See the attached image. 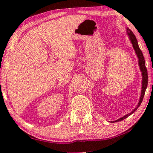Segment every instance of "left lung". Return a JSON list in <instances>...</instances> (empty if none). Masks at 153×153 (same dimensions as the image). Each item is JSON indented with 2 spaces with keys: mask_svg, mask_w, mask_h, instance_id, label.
<instances>
[{
  "mask_svg": "<svg viewBox=\"0 0 153 153\" xmlns=\"http://www.w3.org/2000/svg\"><path fill=\"white\" fill-rule=\"evenodd\" d=\"M127 32H128V34L129 36V39H130L131 42V44H132L134 50H135V51H136L137 56L138 57L139 66H140V70L142 71V92H141V96H140V98L138 105V106H137L135 109L131 111V113L127 114L126 115L123 116V117H122L120 119H119V120L113 121V122H117V121H120L125 120V119H126L127 117H129V115H131V114L135 112V111L137 110V108H138L140 107V105H141L142 100H143L144 94H145V91H146V89L147 88V85H148V73H147V69L146 67V65H145V60H144L143 54H142V51L139 48L138 41H137L136 36L134 34V33L129 29H127Z\"/></svg>",
  "mask_w": 153,
  "mask_h": 153,
  "instance_id": "1",
  "label": "left lung"
}]
</instances>
